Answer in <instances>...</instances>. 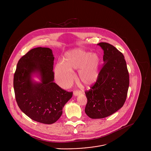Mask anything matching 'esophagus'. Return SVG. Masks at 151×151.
Masks as SVG:
<instances>
[{
  "label": "esophagus",
  "instance_id": "esophagus-1",
  "mask_svg": "<svg viewBox=\"0 0 151 151\" xmlns=\"http://www.w3.org/2000/svg\"><path fill=\"white\" fill-rule=\"evenodd\" d=\"M81 91H74V92H73V95H74V96H78V95H80V94H81Z\"/></svg>",
  "mask_w": 151,
  "mask_h": 151
}]
</instances>
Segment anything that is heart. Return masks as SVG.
Returning a JSON list of instances; mask_svg holds the SVG:
<instances>
[{
    "mask_svg": "<svg viewBox=\"0 0 151 151\" xmlns=\"http://www.w3.org/2000/svg\"><path fill=\"white\" fill-rule=\"evenodd\" d=\"M101 59L96 53L76 48L65 53L63 62L58 63L55 68V76L61 86H68L74 80L73 71L78 70V78L86 86L94 84L99 75Z\"/></svg>",
    "mask_w": 151,
    "mask_h": 151,
    "instance_id": "obj_1",
    "label": "heart"
}]
</instances>
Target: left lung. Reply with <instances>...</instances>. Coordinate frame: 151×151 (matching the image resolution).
I'll list each match as a JSON object with an SVG mask.
<instances>
[{
  "label": "left lung",
  "mask_w": 151,
  "mask_h": 151,
  "mask_svg": "<svg viewBox=\"0 0 151 151\" xmlns=\"http://www.w3.org/2000/svg\"><path fill=\"white\" fill-rule=\"evenodd\" d=\"M104 50V65L98 78L86 92L85 112L91 119H102L123 107L129 86V74L124 56L113 45L98 44Z\"/></svg>",
  "instance_id": "8db88e82"
}]
</instances>
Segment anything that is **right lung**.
Instances as JSON below:
<instances>
[{
    "mask_svg": "<svg viewBox=\"0 0 151 151\" xmlns=\"http://www.w3.org/2000/svg\"><path fill=\"white\" fill-rule=\"evenodd\" d=\"M54 59L50 48L30 50L19 60L13 80L16 100L22 111L32 120L47 124L60 117L63 108L73 96V92L53 82ZM34 75L40 82L33 79Z\"/></svg>",
    "mask_w": 151,
    "mask_h": 151,
    "instance_id": "obj_1",
    "label": "right lung"
}]
</instances>
